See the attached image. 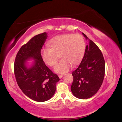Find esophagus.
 <instances>
[{"mask_svg":"<svg viewBox=\"0 0 122 122\" xmlns=\"http://www.w3.org/2000/svg\"><path fill=\"white\" fill-rule=\"evenodd\" d=\"M63 76H64L63 75H58V77H59V78H62Z\"/></svg>","mask_w":122,"mask_h":122,"instance_id":"obj_1","label":"esophagus"}]
</instances>
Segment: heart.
I'll return each mask as SVG.
<instances>
[{
  "instance_id": "heart-1",
  "label": "heart",
  "mask_w": 122,
  "mask_h": 122,
  "mask_svg": "<svg viewBox=\"0 0 122 122\" xmlns=\"http://www.w3.org/2000/svg\"><path fill=\"white\" fill-rule=\"evenodd\" d=\"M50 48L41 50L43 61L47 65L54 66L60 57L62 59L55 66V71L65 73L76 65L83 58L85 52V41L79 34L68 33L57 36L49 42Z\"/></svg>"
}]
</instances>
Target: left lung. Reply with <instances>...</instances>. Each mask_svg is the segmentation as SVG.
<instances>
[{"label": "left lung", "instance_id": "obj_1", "mask_svg": "<svg viewBox=\"0 0 122 122\" xmlns=\"http://www.w3.org/2000/svg\"><path fill=\"white\" fill-rule=\"evenodd\" d=\"M82 34L89 44L86 46L79 66L72 73L73 81L71 90L76 97L85 99L92 97L100 89L105 75V61L97 45Z\"/></svg>", "mask_w": 122, "mask_h": 122}]
</instances>
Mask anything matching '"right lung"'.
<instances>
[{"mask_svg":"<svg viewBox=\"0 0 122 122\" xmlns=\"http://www.w3.org/2000/svg\"><path fill=\"white\" fill-rule=\"evenodd\" d=\"M47 37V33L35 36L22 46L18 52L14 64L16 81L25 95L39 102L46 101L52 97L56 83L59 78L53 73L44 62L41 49ZM35 60L33 65L28 68L26 61Z\"/></svg>","mask_w":122,"mask_h":122,"instance_id":"add662e5","label":"right lung"}]
</instances>
